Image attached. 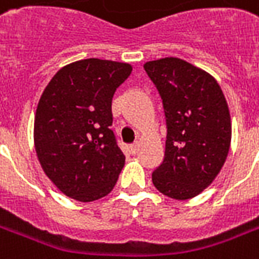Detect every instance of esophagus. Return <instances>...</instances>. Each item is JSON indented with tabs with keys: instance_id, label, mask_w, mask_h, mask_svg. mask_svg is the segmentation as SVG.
Wrapping results in <instances>:
<instances>
[{
	"instance_id": "1",
	"label": "esophagus",
	"mask_w": 259,
	"mask_h": 259,
	"mask_svg": "<svg viewBox=\"0 0 259 259\" xmlns=\"http://www.w3.org/2000/svg\"><path fill=\"white\" fill-rule=\"evenodd\" d=\"M139 147H140V144L139 143H133V144H130L129 146V150L132 154H136V152L139 151Z\"/></svg>"
}]
</instances>
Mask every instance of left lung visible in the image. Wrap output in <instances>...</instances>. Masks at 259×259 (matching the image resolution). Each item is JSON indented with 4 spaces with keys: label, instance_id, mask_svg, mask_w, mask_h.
Wrapping results in <instances>:
<instances>
[{
    "label": "left lung",
    "instance_id": "8db88e82",
    "mask_svg": "<svg viewBox=\"0 0 259 259\" xmlns=\"http://www.w3.org/2000/svg\"><path fill=\"white\" fill-rule=\"evenodd\" d=\"M144 69L159 91L166 118L165 157L152 183L163 195L189 200L211 185L228 158V102L211 74L183 59L148 61Z\"/></svg>",
    "mask_w": 259,
    "mask_h": 259
}]
</instances>
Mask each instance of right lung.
I'll return each mask as SVG.
<instances>
[{"instance_id":"add662e5","label":"right lung","mask_w":259,"mask_h":259,"mask_svg":"<svg viewBox=\"0 0 259 259\" xmlns=\"http://www.w3.org/2000/svg\"><path fill=\"white\" fill-rule=\"evenodd\" d=\"M132 69L108 59L76 61L59 69L40 97L37 158L48 179L73 200H100L118 182L124 155L109 129L112 97Z\"/></svg>"}]
</instances>
